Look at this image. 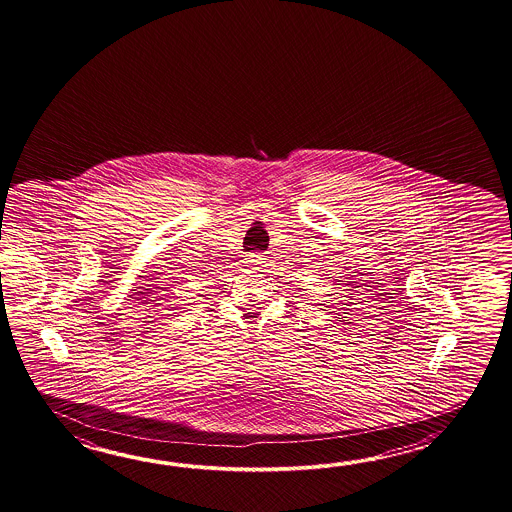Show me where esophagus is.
<instances>
[{
    "instance_id": "esophagus-1",
    "label": "esophagus",
    "mask_w": 512,
    "mask_h": 512,
    "mask_svg": "<svg viewBox=\"0 0 512 512\" xmlns=\"http://www.w3.org/2000/svg\"><path fill=\"white\" fill-rule=\"evenodd\" d=\"M247 263H249L251 267L260 269L261 265L265 263V256H263L261 252H252V254H249V258H247Z\"/></svg>"
}]
</instances>
